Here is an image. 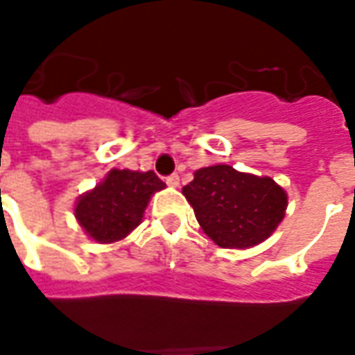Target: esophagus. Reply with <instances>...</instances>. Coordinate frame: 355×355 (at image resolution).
Masks as SVG:
<instances>
[{
  "label": "esophagus",
  "instance_id": "34e87169",
  "mask_svg": "<svg viewBox=\"0 0 355 355\" xmlns=\"http://www.w3.org/2000/svg\"><path fill=\"white\" fill-rule=\"evenodd\" d=\"M167 186H171V188H177L178 184H180V178H178V175H169V177L166 178Z\"/></svg>",
  "mask_w": 355,
  "mask_h": 355
}]
</instances>
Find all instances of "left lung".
Wrapping results in <instances>:
<instances>
[{
  "instance_id": "1",
  "label": "left lung",
  "mask_w": 355,
  "mask_h": 355,
  "mask_svg": "<svg viewBox=\"0 0 355 355\" xmlns=\"http://www.w3.org/2000/svg\"><path fill=\"white\" fill-rule=\"evenodd\" d=\"M182 193L202 231L227 250L264 242L283 221L288 202L285 189L270 177L240 173L225 164L197 169Z\"/></svg>"
}]
</instances>
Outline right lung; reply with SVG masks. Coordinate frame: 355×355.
Returning <instances> with one entry per match:
<instances>
[{"instance_id": "obj_1", "label": "right lung", "mask_w": 355, "mask_h": 355, "mask_svg": "<svg viewBox=\"0 0 355 355\" xmlns=\"http://www.w3.org/2000/svg\"><path fill=\"white\" fill-rule=\"evenodd\" d=\"M166 188L154 171L112 169L100 184L78 199L74 216L98 243L123 240L139 225L150 197Z\"/></svg>"}]
</instances>
